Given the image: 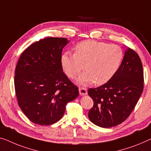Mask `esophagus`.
<instances>
[{
    "mask_svg": "<svg viewBox=\"0 0 151 151\" xmlns=\"http://www.w3.org/2000/svg\"><path fill=\"white\" fill-rule=\"evenodd\" d=\"M78 91H79V94L81 96H85L87 94V90L86 88H84V87H80L78 89Z\"/></svg>",
    "mask_w": 151,
    "mask_h": 151,
    "instance_id": "obj_1",
    "label": "esophagus"
}]
</instances>
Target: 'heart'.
Listing matches in <instances>:
<instances>
[{
    "label": "heart",
    "mask_w": 151,
    "mask_h": 151,
    "mask_svg": "<svg viewBox=\"0 0 151 151\" xmlns=\"http://www.w3.org/2000/svg\"><path fill=\"white\" fill-rule=\"evenodd\" d=\"M123 51L116 45L87 40L75 47V53L65 51L60 58L63 70L70 78L80 73L85 64V72L77 78L82 85L105 84L112 78L120 67Z\"/></svg>",
    "instance_id": "b5f03b06"
}]
</instances>
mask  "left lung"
Listing matches in <instances>:
<instances>
[{"label": "left lung", "instance_id": "1", "mask_svg": "<svg viewBox=\"0 0 151 151\" xmlns=\"http://www.w3.org/2000/svg\"><path fill=\"white\" fill-rule=\"evenodd\" d=\"M144 88V73L138 53L128 48L118 70L105 84L90 88L88 95L93 106L89 120L99 127L109 128L123 123L133 111Z\"/></svg>", "mask_w": 151, "mask_h": 151}]
</instances>
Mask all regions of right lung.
I'll list each match as a JSON object with an SVG mask.
<instances>
[{
	"mask_svg": "<svg viewBox=\"0 0 151 151\" xmlns=\"http://www.w3.org/2000/svg\"><path fill=\"white\" fill-rule=\"evenodd\" d=\"M65 38L48 37L29 46L22 53L15 72L18 104L35 124L52 125L64 115L66 105L78 97V87L63 73Z\"/></svg>",
	"mask_w": 151,
	"mask_h": 151,
	"instance_id": "add662e5",
	"label": "right lung"
}]
</instances>
